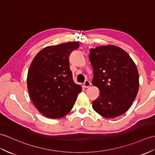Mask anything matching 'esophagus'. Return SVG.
Instances as JSON below:
<instances>
[{"label":"esophagus","instance_id":"obj_1","mask_svg":"<svg viewBox=\"0 0 155 155\" xmlns=\"http://www.w3.org/2000/svg\"><path fill=\"white\" fill-rule=\"evenodd\" d=\"M91 82L89 81H88V80H86L84 83V87H85V88H88V87H89L91 86Z\"/></svg>","mask_w":155,"mask_h":155}]
</instances>
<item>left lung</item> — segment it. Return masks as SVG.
Here are the masks:
<instances>
[{"label":"left lung","instance_id":"left-lung-1","mask_svg":"<svg viewBox=\"0 0 155 155\" xmlns=\"http://www.w3.org/2000/svg\"><path fill=\"white\" fill-rule=\"evenodd\" d=\"M89 60L93 68L92 84L99 89L93 108L101 116L114 118L131 106L139 90V73L127 52L115 45L91 48Z\"/></svg>","mask_w":155,"mask_h":155}]
</instances>
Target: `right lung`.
<instances>
[{"label":"right lung","instance_id":"add662e5","mask_svg":"<svg viewBox=\"0 0 155 155\" xmlns=\"http://www.w3.org/2000/svg\"><path fill=\"white\" fill-rule=\"evenodd\" d=\"M80 43L68 42L39 51L29 66L28 90L33 104L49 118H60L73 108L82 87L75 84L69 56Z\"/></svg>","mask_w":155,"mask_h":155}]
</instances>
